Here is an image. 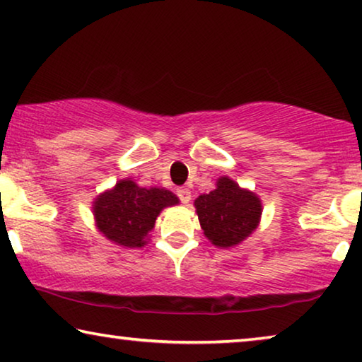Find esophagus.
I'll return each mask as SVG.
<instances>
[{"instance_id":"34e87169","label":"esophagus","mask_w":362,"mask_h":362,"mask_svg":"<svg viewBox=\"0 0 362 362\" xmlns=\"http://www.w3.org/2000/svg\"><path fill=\"white\" fill-rule=\"evenodd\" d=\"M176 196L182 204H189V200H191V191H189V189H186V187H181V189H177V191H176Z\"/></svg>"}]
</instances>
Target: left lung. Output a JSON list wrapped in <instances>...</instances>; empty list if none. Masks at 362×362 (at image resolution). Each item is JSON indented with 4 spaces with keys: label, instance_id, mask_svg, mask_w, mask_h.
Returning a JSON list of instances; mask_svg holds the SVG:
<instances>
[{
    "label": "left lung",
    "instance_id": "obj_1",
    "mask_svg": "<svg viewBox=\"0 0 362 362\" xmlns=\"http://www.w3.org/2000/svg\"><path fill=\"white\" fill-rule=\"evenodd\" d=\"M194 204L204 235L218 247L241 243L257 228L262 214L259 197L228 177H220L215 191L199 196Z\"/></svg>",
    "mask_w": 362,
    "mask_h": 362
}]
</instances>
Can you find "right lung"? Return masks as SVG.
I'll list each match as a JSON object with an SVG mask.
<instances>
[{
	"label": "right lung",
	"mask_w": 362,
	"mask_h": 362,
	"mask_svg": "<svg viewBox=\"0 0 362 362\" xmlns=\"http://www.w3.org/2000/svg\"><path fill=\"white\" fill-rule=\"evenodd\" d=\"M180 202L173 192L158 187H139L134 181H119L93 204L98 230L126 247H142L162 209Z\"/></svg>",
	"instance_id": "right-lung-1"
}]
</instances>
